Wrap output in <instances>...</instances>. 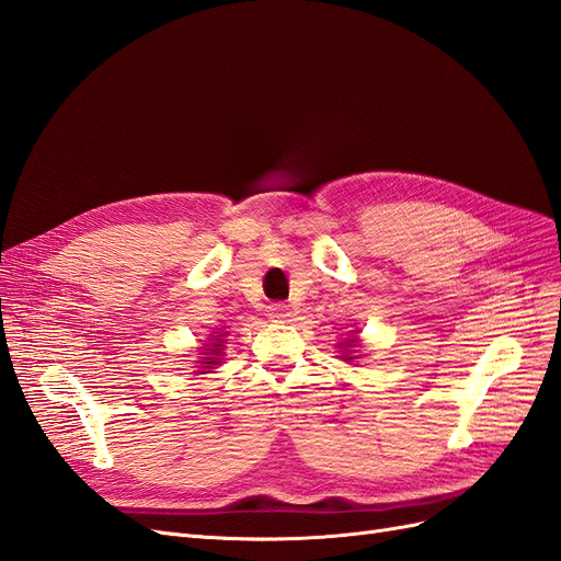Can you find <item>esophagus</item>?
Instances as JSON below:
<instances>
[{
  "mask_svg": "<svg viewBox=\"0 0 561 561\" xmlns=\"http://www.w3.org/2000/svg\"><path fill=\"white\" fill-rule=\"evenodd\" d=\"M268 318L271 320H283V318H287V307L283 301H276V304H271L268 307Z\"/></svg>",
  "mask_w": 561,
  "mask_h": 561,
  "instance_id": "1",
  "label": "esophagus"
}]
</instances>
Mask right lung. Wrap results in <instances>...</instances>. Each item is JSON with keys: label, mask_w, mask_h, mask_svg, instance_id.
Wrapping results in <instances>:
<instances>
[{"label": "right lung", "mask_w": 561, "mask_h": 561, "mask_svg": "<svg viewBox=\"0 0 561 561\" xmlns=\"http://www.w3.org/2000/svg\"><path fill=\"white\" fill-rule=\"evenodd\" d=\"M215 346H222V344H215ZM217 351H219V348H217ZM206 365H215V360H213V358H208V363H206Z\"/></svg>", "instance_id": "1"}]
</instances>
